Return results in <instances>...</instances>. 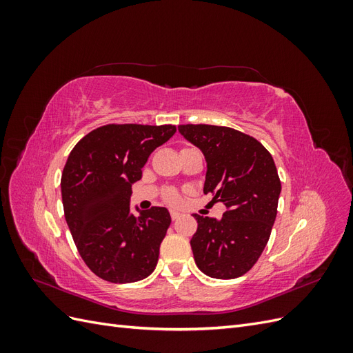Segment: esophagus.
Listing matches in <instances>:
<instances>
[{
    "label": "esophagus",
    "mask_w": 353,
    "mask_h": 353,
    "mask_svg": "<svg viewBox=\"0 0 353 353\" xmlns=\"http://www.w3.org/2000/svg\"><path fill=\"white\" fill-rule=\"evenodd\" d=\"M179 216H181V213H179V212H176V210H170V218H172V221H176Z\"/></svg>",
    "instance_id": "obj_1"
}]
</instances>
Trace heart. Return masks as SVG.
<instances>
[{
    "label": "heart",
    "instance_id": "b5f03b06",
    "mask_svg": "<svg viewBox=\"0 0 353 353\" xmlns=\"http://www.w3.org/2000/svg\"><path fill=\"white\" fill-rule=\"evenodd\" d=\"M165 200L168 201V203H170V205H176V203L179 201V194L176 193V191L174 190V188H168L166 191H165Z\"/></svg>",
    "mask_w": 353,
    "mask_h": 353
}]
</instances>
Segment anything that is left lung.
<instances>
[{
  "instance_id": "8db88e82",
  "label": "left lung",
  "mask_w": 353,
  "mask_h": 353,
  "mask_svg": "<svg viewBox=\"0 0 353 353\" xmlns=\"http://www.w3.org/2000/svg\"><path fill=\"white\" fill-rule=\"evenodd\" d=\"M205 154V194L227 206L221 221L194 215L190 244L201 272L219 280L244 275L258 262L276 216L281 181L271 153L256 138L215 125H179Z\"/></svg>"
}]
</instances>
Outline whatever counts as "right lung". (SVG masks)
I'll return each mask as SVG.
<instances>
[{"label":"right lung","instance_id":"1","mask_svg":"<svg viewBox=\"0 0 353 353\" xmlns=\"http://www.w3.org/2000/svg\"><path fill=\"white\" fill-rule=\"evenodd\" d=\"M175 125L109 123L73 147L61 174L65 218L88 268L110 283H134L150 275L170 225L168 209L130 213L132 184Z\"/></svg>","mask_w":353,"mask_h":353}]
</instances>
